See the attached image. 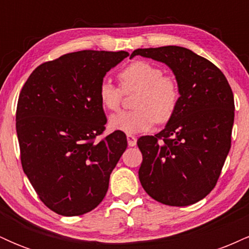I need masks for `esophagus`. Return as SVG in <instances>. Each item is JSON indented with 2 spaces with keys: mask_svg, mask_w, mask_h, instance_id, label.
I'll use <instances>...</instances> for the list:
<instances>
[{
  "mask_svg": "<svg viewBox=\"0 0 249 249\" xmlns=\"http://www.w3.org/2000/svg\"><path fill=\"white\" fill-rule=\"evenodd\" d=\"M127 144L128 146H136L137 144V138L134 136H132V134H127Z\"/></svg>",
  "mask_w": 249,
  "mask_h": 249,
  "instance_id": "1",
  "label": "esophagus"
}]
</instances>
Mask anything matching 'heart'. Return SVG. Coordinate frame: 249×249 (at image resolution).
Wrapping results in <instances>:
<instances>
[{
    "label": "heart",
    "instance_id": "heart-1",
    "mask_svg": "<svg viewBox=\"0 0 249 249\" xmlns=\"http://www.w3.org/2000/svg\"><path fill=\"white\" fill-rule=\"evenodd\" d=\"M121 88L107 79L101 82L98 97L108 111H118L123 97L137 92L132 107L110 118L113 130L138 133L150 130L154 122L165 124L176 113L180 102V88L173 77L164 75L159 65L148 61H134L119 71Z\"/></svg>",
    "mask_w": 249,
    "mask_h": 249
}]
</instances>
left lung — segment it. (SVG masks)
Returning <instances> with one entry per match:
<instances>
[{
    "label": "left lung",
    "instance_id": "1",
    "mask_svg": "<svg viewBox=\"0 0 249 249\" xmlns=\"http://www.w3.org/2000/svg\"><path fill=\"white\" fill-rule=\"evenodd\" d=\"M167 64L180 88V102L166 127L137 141L142 154L139 180L151 198L188 206L215 187L231 148L234 97L218 67L182 47L137 49Z\"/></svg>",
    "mask_w": 249,
    "mask_h": 249
}]
</instances>
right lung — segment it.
<instances>
[{
	"label": "right lung",
	"instance_id": "obj_1",
	"mask_svg": "<svg viewBox=\"0 0 249 249\" xmlns=\"http://www.w3.org/2000/svg\"><path fill=\"white\" fill-rule=\"evenodd\" d=\"M126 51L82 50L42 63L16 108L21 164L41 201L57 214L82 215L104 199L126 136L105 131L98 97L105 73Z\"/></svg>",
	"mask_w": 249,
	"mask_h": 249
}]
</instances>
